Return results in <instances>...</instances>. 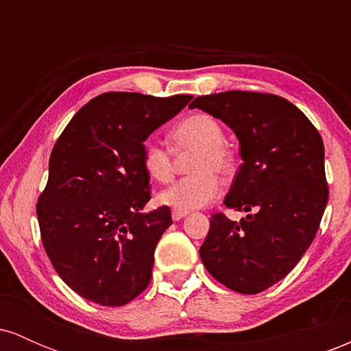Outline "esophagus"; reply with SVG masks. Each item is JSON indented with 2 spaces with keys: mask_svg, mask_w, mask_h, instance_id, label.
<instances>
[{
  "mask_svg": "<svg viewBox=\"0 0 351 351\" xmlns=\"http://www.w3.org/2000/svg\"><path fill=\"white\" fill-rule=\"evenodd\" d=\"M188 215V211H178V209H173L171 211V217H173V221H180V219H183L184 216Z\"/></svg>",
  "mask_w": 351,
  "mask_h": 351,
  "instance_id": "esophagus-1",
  "label": "esophagus"
}]
</instances>
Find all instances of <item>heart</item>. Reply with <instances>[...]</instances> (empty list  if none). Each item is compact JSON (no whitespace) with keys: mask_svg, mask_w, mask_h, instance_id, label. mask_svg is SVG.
Returning <instances> with one entry per match:
<instances>
[{"mask_svg":"<svg viewBox=\"0 0 351 351\" xmlns=\"http://www.w3.org/2000/svg\"><path fill=\"white\" fill-rule=\"evenodd\" d=\"M168 140L178 155L195 150L189 160L193 175L165 188L156 199L178 211L204 208L219 193V181L215 173L226 175L234 167L232 152L224 143L226 134L223 125L213 115L193 114L171 128ZM142 167L152 180L167 183L175 173V155L162 143L147 140L142 145Z\"/></svg>","mask_w":351,"mask_h":351,"instance_id":"b5f03b06","label":"heart"}]
</instances>
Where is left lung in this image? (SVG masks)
I'll use <instances>...</instances> for the list:
<instances>
[{
    "mask_svg": "<svg viewBox=\"0 0 351 351\" xmlns=\"http://www.w3.org/2000/svg\"><path fill=\"white\" fill-rule=\"evenodd\" d=\"M189 107L236 134L243 165L224 204L252 211L239 223L213 215L201 261L231 291L259 293L295 267L317 234L328 201L324 142L304 112L279 95L228 90Z\"/></svg>",
    "mask_w": 351,
    "mask_h": 351,
    "instance_id": "left-lung-1",
    "label": "left lung"
}]
</instances>
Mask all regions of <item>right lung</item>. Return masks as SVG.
I'll list each match as a JSON object with an SVG mask.
<instances>
[{
  "label": "right lung",
  "mask_w": 351,
  "mask_h": 351,
  "mask_svg": "<svg viewBox=\"0 0 351 351\" xmlns=\"http://www.w3.org/2000/svg\"><path fill=\"white\" fill-rule=\"evenodd\" d=\"M193 95L107 92L72 117L49 158L38 199L39 229L56 272L84 299L120 307L150 284L168 206L143 213L150 176L142 145Z\"/></svg>",
  "instance_id": "1"
}]
</instances>
